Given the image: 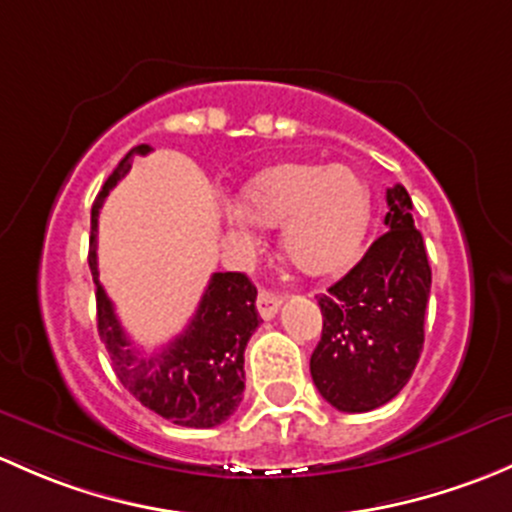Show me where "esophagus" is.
I'll use <instances>...</instances> for the list:
<instances>
[{
    "label": "esophagus",
    "instance_id": "esophagus-1",
    "mask_svg": "<svg viewBox=\"0 0 512 512\" xmlns=\"http://www.w3.org/2000/svg\"><path fill=\"white\" fill-rule=\"evenodd\" d=\"M281 303H283L281 293L266 291V288H261V291H258L256 305H258V313H261L263 320H271L273 315L278 313V308H281Z\"/></svg>",
    "mask_w": 512,
    "mask_h": 512
}]
</instances>
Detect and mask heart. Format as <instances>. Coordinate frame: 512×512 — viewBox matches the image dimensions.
Listing matches in <instances>:
<instances>
[{"label":"heart","mask_w":512,"mask_h":512,"mask_svg":"<svg viewBox=\"0 0 512 512\" xmlns=\"http://www.w3.org/2000/svg\"><path fill=\"white\" fill-rule=\"evenodd\" d=\"M239 214L283 226V254L310 278H328L360 256L370 226V192L350 167L278 162L256 172L239 192Z\"/></svg>","instance_id":"obj_1"}]
</instances>
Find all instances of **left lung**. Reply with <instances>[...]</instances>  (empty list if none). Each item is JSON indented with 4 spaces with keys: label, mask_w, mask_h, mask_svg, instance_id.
Here are the masks:
<instances>
[{
    "label": "left lung",
    "mask_w": 512,
    "mask_h": 512,
    "mask_svg": "<svg viewBox=\"0 0 512 512\" xmlns=\"http://www.w3.org/2000/svg\"><path fill=\"white\" fill-rule=\"evenodd\" d=\"M387 207V234L318 300L323 335L310 355V374L340 412H372L392 402L424 347L431 293L426 246L402 184L387 189Z\"/></svg>",
    "instance_id": "8db88e82"
}]
</instances>
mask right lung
Here are the masks:
<instances>
[{
    "instance_id": "1",
    "label": "right lung",
    "mask_w": 512,
    "mask_h": 512,
    "mask_svg": "<svg viewBox=\"0 0 512 512\" xmlns=\"http://www.w3.org/2000/svg\"><path fill=\"white\" fill-rule=\"evenodd\" d=\"M152 147L138 145L118 162L105 179L91 209V266L96 283L98 335L110 355V365L142 407L165 416L177 426L212 429L236 412L244 394V350L261 323L256 288L246 273H214L199 308L182 335L145 357L125 335L113 303L98 281V214L110 189L130 172L135 155Z\"/></svg>"
}]
</instances>
